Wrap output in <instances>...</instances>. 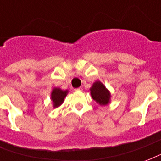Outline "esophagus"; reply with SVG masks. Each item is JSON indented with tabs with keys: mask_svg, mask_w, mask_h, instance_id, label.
Here are the masks:
<instances>
[{
	"mask_svg": "<svg viewBox=\"0 0 161 161\" xmlns=\"http://www.w3.org/2000/svg\"><path fill=\"white\" fill-rule=\"evenodd\" d=\"M81 90H82L81 87H79V88H76V89H75V92H80V91H81Z\"/></svg>",
	"mask_w": 161,
	"mask_h": 161,
	"instance_id": "esophagus-1",
	"label": "esophagus"
}]
</instances>
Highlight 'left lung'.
<instances>
[{
  "label": "left lung",
  "mask_w": 161,
  "mask_h": 161,
  "mask_svg": "<svg viewBox=\"0 0 161 161\" xmlns=\"http://www.w3.org/2000/svg\"><path fill=\"white\" fill-rule=\"evenodd\" d=\"M91 95L94 99L100 105L105 106L108 104L110 100V92L105 87V86L100 81H96L91 88Z\"/></svg>",
  "instance_id": "left-lung-1"
}]
</instances>
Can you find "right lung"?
Wrapping results in <instances>:
<instances>
[{
    "label": "right lung",
    "instance_id": "add662e5",
    "mask_svg": "<svg viewBox=\"0 0 161 161\" xmlns=\"http://www.w3.org/2000/svg\"><path fill=\"white\" fill-rule=\"evenodd\" d=\"M67 91H62L59 88H54L51 93V99L53 103V107L57 108L64 102V98L66 97Z\"/></svg>",
    "mask_w": 161,
    "mask_h": 161
}]
</instances>
